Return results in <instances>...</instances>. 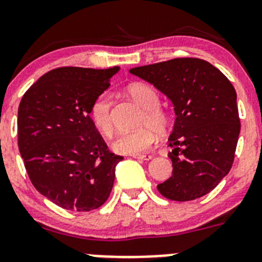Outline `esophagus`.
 Instances as JSON below:
<instances>
[{"label":"esophagus","instance_id":"obj_1","mask_svg":"<svg viewBox=\"0 0 262 262\" xmlns=\"http://www.w3.org/2000/svg\"><path fill=\"white\" fill-rule=\"evenodd\" d=\"M133 158H137V160H143V161H148L153 157L150 155H136V156H132Z\"/></svg>","mask_w":262,"mask_h":262}]
</instances>
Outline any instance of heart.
Here are the masks:
<instances>
[{"mask_svg":"<svg viewBox=\"0 0 262 262\" xmlns=\"http://www.w3.org/2000/svg\"><path fill=\"white\" fill-rule=\"evenodd\" d=\"M129 96L143 110L141 125L143 128L130 133H123L113 142V150L119 155H141L147 152L157 139V133L163 134L170 126V118L158 107L160 97L150 86L144 83H132L126 89ZM90 116L95 128L109 138L114 133V120L112 115V100L101 95L92 104Z\"/></svg>","mask_w":262,"mask_h":262,"instance_id":"1","label":"heart"}]
</instances>
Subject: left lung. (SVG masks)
I'll use <instances>...</instances> for the list:
<instances>
[{
    "label": "left lung",
    "instance_id": "1",
    "mask_svg": "<svg viewBox=\"0 0 262 262\" xmlns=\"http://www.w3.org/2000/svg\"><path fill=\"white\" fill-rule=\"evenodd\" d=\"M171 102L176 119L168 137L172 176L157 189L187 202L210 192L232 167L241 123L237 94L228 78L199 58H175L129 70Z\"/></svg>",
    "mask_w": 262,
    "mask_h": 262
}]
</instances>
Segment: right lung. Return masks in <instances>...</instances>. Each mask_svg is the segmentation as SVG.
Segmentation results:
<instances>
[{
	"mask_svg": "<svg viewBox=\"0 0 262 262\" xmlns=\"http://www.w3.org/2000/svg\"><path fill=\"white\" fill-rule=\"evenodd\" d=\"M119 70L55 68L18 105V149L26 172L34 187L63 209H96L113 189L123 157L107 149L90 110Z\"/></svg>",
	"mask_w": 262,
	"mask_h": 262,
	"instance_id": "1",
	"label": "right lung"
}]
</instances>
